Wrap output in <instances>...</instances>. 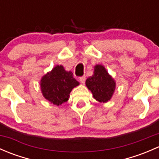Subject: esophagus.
Masks as SVG:
<instances>
[{
	"instance_id": "34e87169",
	"label": "esophagus",
	"mask_w": 159,
	"mask_h": 159,
	"mask_svg": "<svg viewBox=\"0 0 159 159\" xmlns=\"http://www.w3.org/2000/svg\"><path fill=\"white\" fill-rule=\"evenodd\" d=\"M85 80H86V77L85 76H81L79 78V81H81V83L84 84L85 82Z\"/></svg>"
}]
</instances>
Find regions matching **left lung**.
<instances>
[{
	"instance_id": "left-lung-1",
	"label": "left lung",
	"mask_w": 159,
	"mask_h": 159,
	"mask_svg": "<svg viewBox=\"0 0 159 159\" xmlns=\"http://www.w3.org/2000/svg\"><path fill=\"white\" fill-rule=\"evenodd\" d=\"M85 84L99 102H107L110 100L115 89L113 78L102 65H98L94 67V75L86 80Z\"/></svg>"
}]
</instances>
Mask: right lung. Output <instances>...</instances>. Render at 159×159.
<instances>
[{
    "label": "right lung",
    "mask_w": 159,
    "mask_h": 159,
    "mask_svg": "<svg viewBox=\"0 0 159 159\" xmlns=\"http://www.w3.org/2000/svg\"><path fill=\"white\" fill-rule=\"evenodd\" d=\"M78 84L73 73L66 71L61 65H57L41 80L44 97L57 106L68 100L71 90Z\"/></svg>",
    "instance_id": "add662e5"
}]
</instances>
